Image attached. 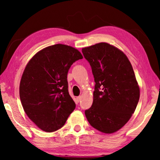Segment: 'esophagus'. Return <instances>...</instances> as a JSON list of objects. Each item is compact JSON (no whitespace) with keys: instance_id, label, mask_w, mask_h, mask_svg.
I'll list each match as a JSON object with an SVG mask.
<instances>
[{"instance_id":"esophagus-1","label":"esophagus","mask_w":160,"mask_h":160,"mask_svg":"<svg viewBox=\"0 0 160 160\" xmlns=\"http://www.w3.org/2000/svg\"><path fill=\"white\" fill-rule=\"evenodd\" d=\"M81 99H82V97H81V96H79V97H76V99H77L78 102H80L81 101Z\"/></svg>"}]
</instances>
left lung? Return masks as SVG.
I'll list each match as a JSON object with an SVG mask.
<instances>
[{"instance_id": "8db88e82", "label": "left lung", "mask_w": 160, "mask_h": 160, "mask_svg": "<svg viewBox=\"0 0 160 160\" xmlns=\"http://www.w3.org/2000/svg\"><path fill=\"white\" fill-rule=\"evenodd\" d=\"M94 75L93 103L85 113L90 125L104 133L118 131L131 118L140 98V89L127 56L102 42L83 48Z\"/></svg>"}]
</instances>
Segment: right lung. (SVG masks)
I'll use <instances>...</instances> for the list:
<instances>
[{"instance_id":"right-lung-1","label":"right lung","mask_w":160,"mask_h":160,"mask_svg":"<svg viewBox=\"0 0 160 160\" xmlns=\"http://www.w3.org/2000/svg\"><path fill=\"white\" fill-rule=\"evenodd\" d=\"M82 54L70 46L55 44L37 53L21 78L20 97L26 114L40 129L61 128L75 108L68 92L67 75Z\"/></svg>"}]
</instances>
